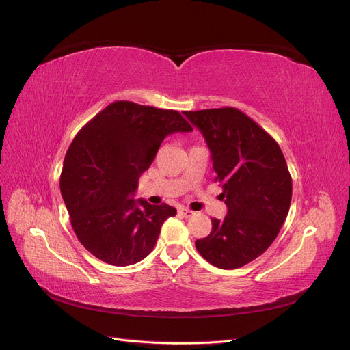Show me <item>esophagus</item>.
Segmentation results:
<instances>
[{"instance_id":"obj_1","label":"esophagus","mask_w":350,"mask_h":350,"mask_svg":"<svg viewBox=\"0 0 350 350\" xmlns=\"http://www.w3.org/2000/svg\"><path fill=\"white\" fill-rule=\"evenodd\" d=\"M179 213H181L183 216H185V217H189V216H193L194 215V211L193 210H189V208H184V207H181L178 210Z\"/></svg>"}]
</instances>
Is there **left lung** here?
<instances>
[{"label": "left lung", "mask_w": 350, "mask_h": 350, "mask_svg": "<svg viewBox=\"0 0 350 350\" xmlns=\"http://www.w3.org/2000/svg\"><path fill=\"white\" fill-rule=\"evenodd\" d=\"M184 115L204 137L228 207L225 219H211L210 235L196 248L219 269H239L271 245L289 213L288 165L276 140L237 108Z\"/></svg>", "instance_id": "1"}]
</instances>
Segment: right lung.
I'll return each mask as SVG.
<instances>
[{
  "label": "right lung",
  "instance_id": "obj_1",
  "mask_svg": "<svg viewBox=\"0 0 350 350\" xmlns=\"http://www.w3.org/2000/svg\"><path fill=\"white\" fill-rule=\"evenodd\" d=\"M193 131L178 111L118 100L90 120L68 147L59 188L81 245L112 266H131L156 245L167 204L135 200L140 175L166 135Z\"/></svg>",
  "mask_w": 350,
  "mask_h": 350
}]
</instances>
